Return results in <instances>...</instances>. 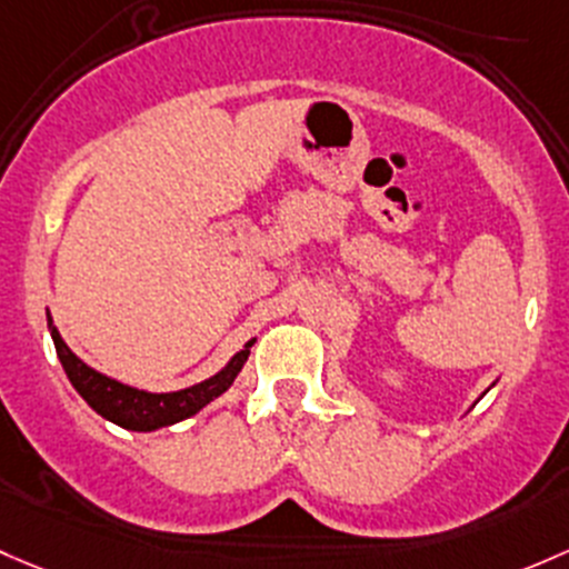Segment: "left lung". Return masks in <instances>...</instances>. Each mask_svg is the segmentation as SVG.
<instances>
[{"label": "left lung", "mask_w": 569, "mask_h": 569, "mask_svg": "<svg viewBox=\"0 0 569 569\" xmlns=\"http://www.w3.org/2000/svg\"><path fill=\"white\" fill-rule=\"evenodd\" d=\"M490 387H493V385H490ZM490 387H488V390H490ZM488 390H486V392H488ZM486 392H482V395H486ZM482 395H480V398H482Z\"/></svg>", "instance_id": "1"}]
</instances>
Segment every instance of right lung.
<instances>
[{
	"label": "right lung",
	"mask_w": 569,
	"mask_h": 569,
	"mask_svg": "<svg viewBox=\"0 0 569 569\" xmlns=\"http://www.w3.org/2000/svg\"><path fill=\"white\" fill-rule=\"evenodd\" d=\"M48 332H51L59 362H62L64 373H68L76 392H79L103 420H109L113 426L124 430H139V433L169 428L174 426V422H182L188 420V417L199 415L207 403H212L218 395H223L231 385H234L239 370L248 362L250 346L256 343V338L248 340V343L242 346V351H237L218 373L199 381V385L184 387V390L177 392H149L139 390V387L122 385V381L111 379V376L100 373V370L89 368L87 362L79 360V357L70 351V346L64 343L57 327H53L51 313H48Z\"/></svg>",
	"instance_id": "right-lung-1"
}]
</instances>
